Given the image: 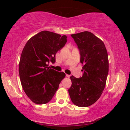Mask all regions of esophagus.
I'll list each match as a JSON object with an SVG mask.
<instances>
[{"label":"esophagus","instance_id":"34e87169","mask_svg":"<svg viewBox=\"0 0 130 130\" xmlns=\"http://www.w3.org/2000/svg\"><path fill=\"white\" fill-rule=\"evenodd\" d=\"M70 75H69V74H66V77H68V78H69V77H70Z\"/></svg>","mask_w":130,"mask_h":130}]
</instances>
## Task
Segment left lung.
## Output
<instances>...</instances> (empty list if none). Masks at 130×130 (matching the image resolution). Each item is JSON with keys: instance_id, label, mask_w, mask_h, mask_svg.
Wrapping results in <instances>:
<instances>
[{"instance_id": "obj_1", "label": "left lung", "mask_w": 130, "mask_h": 130, "mask_svg": "<svg viewBox=\"0 0 130 130\" xmlns=\"http://www.w3.org/2000/svg\"><path fill=\"white\" fill-rule=\"evenodd\" d=\"M80 52L83 76H70L68 89L74 104L87 107L94 104L102 95L108 73V57L103 42L89 31L72 34Z\"/></svg>"}]
</instances>
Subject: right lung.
Here are the masks:
<instances>
[{
  "label": "right lung",
  "instance_id": "add662e5",
  "mask_svg": "<svg viewBox=\"0 0 130 130\" xmlns=\"http://www.w3.org/2000/svg\"><path fill=\"white\" fill-rule=\"evenodd\" d=\"M66 36L42 31L32 37L24 47L19 63L20 80L26 95L37 104L52 100L65 73L48 67L56 62V53L64 46Z\"/></svg>",
  "mask_w": 130,
  "mask_h": 130
}]
</instances>
